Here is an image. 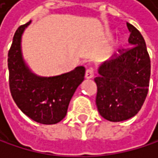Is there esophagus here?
Wrapping results in <instances>:
<instances>
[{"mask_svg":"<svg viewBox=\"0 0 158 158\" xmlns=\"http://www.w3.org/2000/svg\"><path fill=\"white\" fill-rule=\"evenodd\" d=\"M93 76H94V73H93V70L91 69H89L85 70V77L86 79H91V78H93Z\"/></svg>","mask_w":158,"mask_h":158,"instance_id":"34e87169","label":"esophagus"}]
</instances>
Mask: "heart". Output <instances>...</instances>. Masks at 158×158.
Returning a JSON list of instances; mask_svg holds the SVG:
<instances>
[{"label":"heart","mask_w":158,"mask_h":158,"mask_svg":"<svg viewBox=\"0 0 158 158\" xmlns=\"http://www.w3.org/2000/svg\"><path fill=\"white\" fill-rule=\"evenodd\" d=\"M112 35H113V34H112V33H111V34H110V35H109V36H112ZM121 42H122V41H120V42H119V43H121Z\"/></svg>","instance_id":"b5f03b06"}]
</instances>
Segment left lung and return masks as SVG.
I'll return each instance as SVG.
<instances>
[{
	"instance_id": "left-lung-1",
	"label": "left lung",
	"mask_w": 158,
	"mask_h": 158,
	"mask_svg": "<svg viewBox=\"0 0 158 158\" xmlns=\"http://www.w3.org/2000/svg\"><path fill=\"white\" fill-rule=\"evenodd\" d=\"M132 48L98 68L96 106L109 122H123L136 116L148 94L151 61L139 31L127 22Z\"/></svg>"
}]
</instances>
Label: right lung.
Listing matches in <instances>:
<instances>
[{"label": "right lung", "mask_w": 158, "mask_h": 158, "mask_svg": "<svg viewBox=\"0 0 158 158\" xmlns=\"http://www.w3.org/2000/svg\"><path fill=\"white\" fill-rule=\"evenodd\" d=\"M31 20L18 28L8 52L9 86L18 107L33 121L42 124H56L62 121L70 99L84 81L85 69L56 76H38L26 64L21 51V37Z\"/></svg>", "instance_id": "add662e5"}]
</instances>
